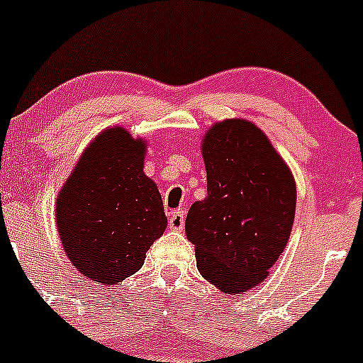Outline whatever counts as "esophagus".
Listing matches in <instances>:
<instances>
[{
	"mask_svg": "<svg viewBox=\"0 0 363 363\" xmlns=\"http://www.w3.org/2000/svg\"><path fill=\"white\" fill-rule=\"evenodd\" d=\"M168 226L170 230H175V232H181L184 228V214L181 211L177 212H172L170 219H168Z\"/></svg>",
	"mask_w": 363,
	"mask_h": 363,
	"instance_id": "esophagus-1",
	"label": "esophagus"
}]
</instances>
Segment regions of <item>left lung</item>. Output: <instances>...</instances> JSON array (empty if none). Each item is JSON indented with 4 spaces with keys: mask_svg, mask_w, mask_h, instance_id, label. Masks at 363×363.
I'll return each instance as SVG.
<instances>
[{
    "mask_svg": "<svg viewBox=\"0 0 363 363\" xmlns=\"http://www.w3.org/2000/svg\"><path fill=\"white\" fill-rule=\"evenodd\" d=\"M207 196L191 205L186 237L200 274L226 295L262 283L290 239L294 174L267 135L246 119H225L202 138Z\"/></svg>",
    "mask_w": 363,
    "mask_h": 363,
    "instance_id": "1",
    "label": "left lung"
}]
</instances>
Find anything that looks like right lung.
Instances as JSON below:
<instances>
[{
  "label": "right lung",
  "mask_w": 363,
  "mask_h": 363,
  "mask_svg": "<svg viewBox=\"0 0 363 363\" xmlns=\"http://www.w3.org/2000/svg\"><path fill=\"white\" fill-rule=\"evenodd\" d=\"M145 140L101 131L57 193L56 225L72 265L98 284H117L144 265L167 228L158 186L144 174Z\"/></svg>",
  "instance_id": "right-lung-1"
}]
</instances>
